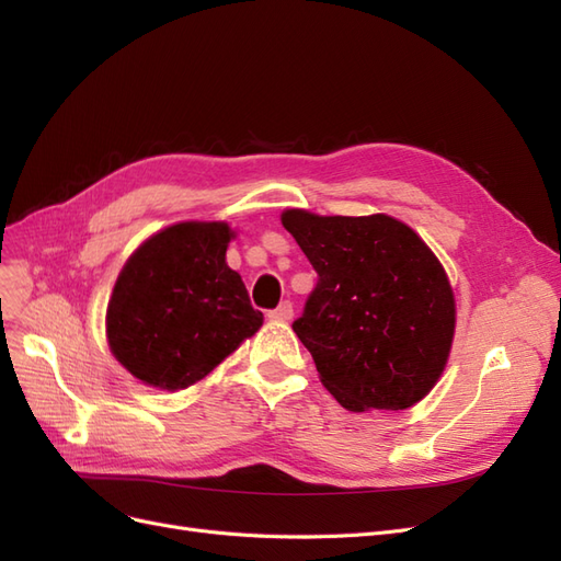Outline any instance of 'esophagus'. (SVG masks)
Masks as SVG:
<instances>
[{
  "mask_svg": "<svg viewBox=\"0 0 561 561\" xmlns=\"http://www.w3.org/2000/svg\"><path fill=\"white\" fill-rule=\"evenodd\" d=\"M293 313H295L293 304H290V301H280L278 307H276L274 311H268L266 316H268L271 320H290V318H293Z\"/></svg>",
  "mask_w": 561,
  "mask_h": 561,
  "instance_id": "34e87169",
  "label": "esophagus"
}]
</instances>
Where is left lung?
<instances>
[{
	"label": "left lung",
	"instance_id": "obj_1",
	"mask_svg": "<svg viewBox=\"0 0 561 561\" xmlns=\"http://www.w3.org/2000/svg\"><path fill=\"white\" fill-rule=\"evenodd\" d=\"M318 274L293 322L322 386L351 412L407 410L443 375L456 307L443 264L388 215L285 210Z\"/></svg>",
	"mask_w": 561,
	"mask_h": 561
}]
</instances>
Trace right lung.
<instances>
[{
	"label": "right lung",
	"instance_id": "right-lung-1",
	"mask_svg": "<svg viewBox=\"0 0 561 561\" xmlns=\"http://www.w3.org/2000/svg\"><path fill=\"white\" fill-rule=\"evenodd\" d=\"M225 222H182L151 236L116 278L110 348L133 377L178 390L196 383L262 328L227 266Z\"/></svg>",
	"mask_w": 561,
	"mask_h": 561
}]
</instances>
